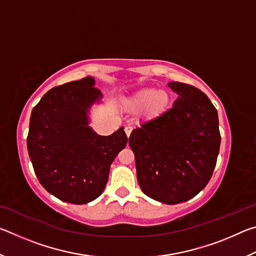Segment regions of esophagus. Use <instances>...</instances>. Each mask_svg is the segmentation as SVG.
<instances>
[{"label":"esophagus","instance_id":"34e87169","mask_svg":"<svg viewBox=\"0 0 256 256\" xmlns=\"http://www.w3.org/2000/svg\"><path fill=\"white\" fill-rule=\"evenodd\" d=\"M124 131H125V133H126V136H128V138L131 136V132H132V128L131 126H125V128H124Z\"/></svg>","mask_w":256,"mask_h":256}]
</instances>
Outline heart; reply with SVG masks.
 Wrapping results in <instances>:
<instances>
[{
	"label": "heart",
	"mask_w": 256,
	"mask_h": 256,
	"mask_svg": "<svg viewBox=\"0 0 256 256\" xmlns=\"http://www.w3.org/2000/svg\"><path fill=\"white\" fill-rule=\"evenodd\" d=\"M170 98L164 90L144 89L125 100V107L128 110L138 112L146 120H154L162 115L170 107Z\"/></svg>",
	"instance_id": "b5f03b06"
}]
</instances>
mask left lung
<instances>
[{"mask_svg":"<svg viewBox=\"0 0 256 256\" xmlns=\"http://www.w3.org/2000/svg\"><path fill=\"white\" fill-rule=\"evenodd\" d=\"M172 107L133 130L128 144L136 156L138 185L166 204L188 201L212 176L220 146L218 112L201 90L168 82Z\"/></svg>","mask_w":256,"mask_h":256,"instance_id":"left-lung-1","label":"left lung"}]
</instances>
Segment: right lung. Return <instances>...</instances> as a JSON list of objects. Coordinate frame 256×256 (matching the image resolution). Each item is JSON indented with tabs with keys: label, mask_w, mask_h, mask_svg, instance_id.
<instances>
[{
	"label": "right lung",
	"mask_w": 256,
	"mask_h": 256,
	"mask_svg": "<svg viewBox=\"0 0 256 256\" xmlns=\"http://www.w3.org/2000/svg\"><path fill=\"white\" fill-rule=\"evenodd\" d=\"M92 76L52 88L34 107L27 146L37 178L64 202L86 204L102 193L112 162L128 144L124 128L99 136L89 112L102 94Z\"/></svg>",
	"instance_id": "1"
}]
</instances>
